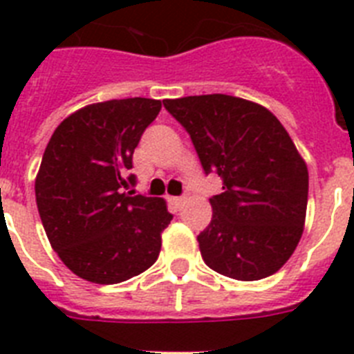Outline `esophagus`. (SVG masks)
Returning <instances> with one entry per match:
<instances>
[{
    "mask_svg": "<svg viewBox=\"0 0 354 354\" xmlns=\"http://www.w3.org/2000/svg\"><path fill=\"white\" fill-rule=\"evenodd\" d=\"M170 202L175 205V207H179V205H183L184 198H183V196H171Z\"/></svg>",
    "mask_w": 354,
    "mask_h": 354,
    "instance_id": "34e87169",
    "label": "esophagus"
}]
</instances>
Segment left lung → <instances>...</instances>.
Returning <instances> with one entry per match:
<instances>
[{
	"mask_svg": "<svg viewBox=\"0 0 354 354\" xmlns=\"http://www.w3.org/2000/svg\"><path fill=\"white\" fill-rule=\"evenodd\" d=\"M162 104L189 133L205 174L223 183L196 237L205 264L241 282L277 273L301 239L308 200L306 162L286 127L264 106L225 93Z\"/></svg>",
	"mask_w": 354,
	"mask_h": 354,
	"instance_id": "obj_1",
	"label": "left lung"
}]
</instances>
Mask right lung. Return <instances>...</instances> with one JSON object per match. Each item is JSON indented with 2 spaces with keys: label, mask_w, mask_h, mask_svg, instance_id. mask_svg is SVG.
<instances>
[{
  "label": "right lung",
  "mask_w": 354,
  "mask_h": 354,
  "mask_svg": "<svg viewBox=\"0 0 354 354\" xmlns=\"http://www.w3.org/2000/svg\"><path fill=\"white\" fill-rule=\"evenodd\" d=\"M161 101L95 102L68 115L44 150L35 196L44 230L65 266L92 283H118L149 270L171 214L158 196L126 193L134 149Z\"/></svg>",
  "instance_id": "add662e5"
}]
</instances>
